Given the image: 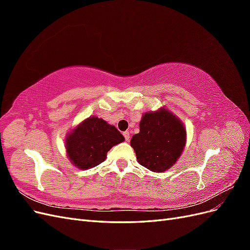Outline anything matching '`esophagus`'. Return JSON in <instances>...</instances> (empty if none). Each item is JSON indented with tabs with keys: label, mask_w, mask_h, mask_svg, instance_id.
I'll use <instances>...</instances> for the list:
<instances>
[{
	"label": "esophagus",
	"mask_w": 250,
	"mask_h": 250,
	"mask_svg": "<svg viewBox=\"0 0 250 250\" xmlns=\"http://www.w3.org/2000/svg\"><path fill=\"white\" fill-rule=\"evenodd\" d=\"M123 135H124V138H125V141L126 142H128L130 140V133H129V131H125L124 133H123Z\"/></svg>",
	"instance_id": "34e87169"
}]
</instances>
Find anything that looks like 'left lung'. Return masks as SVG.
Wrapping results in <instances>:
<instances>
[{"label": "left lung", "mask_w": 250, "mask_h": 250, "mask_svg": "<svg viewBox=\"0 0 250 250\" xmlns=\"http://www.w3.org/2000/svg\"><path fill=\"white\" fill-rule=\"evenodd\" d=\"M186 128L165 107L146 112L140 122V132L130 145L138 162L150 171L164 172L175 164L186 146Z\"/></svg>", "instance_id": "obj_1"}]
</instances>
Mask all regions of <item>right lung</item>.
Here are the masks:
<instances>
[{"label": "right lung", "mask_w": 250, "mask_h": 250, "mask_svg": "<svg viewBox=\"0 0 250 250\" xmlns=\"http://www.w3.org/2000/svg\"><path fill=\"white\" fill-rule=\"evenodd\" d=\"M124 142L115 126L97 117H89L66 135V153L78 169L94 168L106 160L111 147Z\"/></svg>", "instance_id": "add662e5"}]
</instances>
